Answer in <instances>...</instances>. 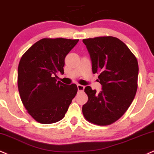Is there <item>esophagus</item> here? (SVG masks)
<instances>
[{
  "mask_svg": "<svg viewBox=\"0 0 154 154\" xmlns=\"http://www.w3.org/2000/svg\"><path fill=\"white\" fill-rule=\"evenodd\" d=\"M77 87H78V90H79V91H83V90H84L85 88V86H82V85L81 84H77Z\"/></svg>",
  "mask_w": 154,
  "mask_h": 154,
  "instance_id": "1",
  "label": "esophagus"
}]
</instances>
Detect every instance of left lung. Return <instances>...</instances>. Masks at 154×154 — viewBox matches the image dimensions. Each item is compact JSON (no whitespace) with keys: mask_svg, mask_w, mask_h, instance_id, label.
<instances>
[{"mask_svg":"<svg viewBox=\"0 0 154 154\" xmlns=\"http://www.w3.org/2000/svg\"><path fill=\"white\" fill-rule=\"evenodd\" d=\"M92 61V71L98 73L102 89L97 94L91 86L84 91L88 101L83 106L88 122L108 126L126 113L138 88V65L136 56L120 39L100 36L83 39Z\"/></svg>","mask_w":154,"mask_h":154,"instance_id":"obj_1","label":"left lung"}]
</instances>
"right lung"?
<instances>
[{
  "mask_svg": "<svg viewBox=\"0 0 154 154\" xmlns=\"http://www.w3.org/2000/svg\"><path fill=\"white\" fill-rule=\"evenodd\" d=\"M79 41L45 38L34 43L20 58L18 91L25 109L37 122L49 124L61 120L76 95V85L57 81L56 73H64L66 55Z\"/></svg>",
  "mask_w": 154,
  "mask_h": 154,
  "instance_id": "add662e5",
  "label": "right lung"
}]
</instances>
